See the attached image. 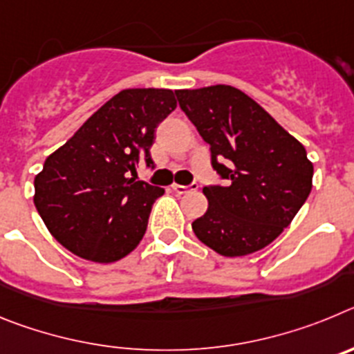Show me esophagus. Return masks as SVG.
Wrapping results in <instances>:
<instances>
[{"label":"esophagus","instance_id":"obj_1","mask_svg":"<svg viewBox=\"0 0 354 354\" xmlns=\"http://www.w3.org/2000/svg\"><path fill=\"white\" fill-rule=\"evenodd\" d=\"M171 189H174L175 193H187V192H193V189H196V184H192V186H183V184H171Z\"/></svg>","mask_w":354,"mask_h":354}]
</instances>
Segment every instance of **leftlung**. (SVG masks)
<instances>
[{
	"label": "left lung",
	"mask_w": 354,
	"mask_h": 354,
	"mask_svg": "<svg viewBox=\"0 0 354 354\" xmlns=\"http://www.w3.org/2000/svg\"><path fill=\"white\" fill-rule=\"evenodd\" d=\"M175 95L211 145L214 170L228 180L204 187L209 207L193 232L223 257L266 248L310 195L314 165L305 147L239 88L214 84Z\"/></svg>",
	"instance_id": "obj_1"
}]
</instances>
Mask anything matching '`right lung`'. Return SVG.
<instances>
[{
	"instance_id": "add662e5",
	"label": "right lung",
	"mask_w": 354,
	"mask_h": 354,
	"mask_svg": "<svg viewBox=\"0 0 354 354\" xmlns=\"http://www.w3.org/2000/svg\"><path fill=\"white\" fill-rule=\"evenodd\" d=\"M177 108L168 88H127L48 156L33 202L51 236L86 261L109 264L140 245L152 204L165 193L131 177L162 118Z\"/></svg>"
}]
</instances>
